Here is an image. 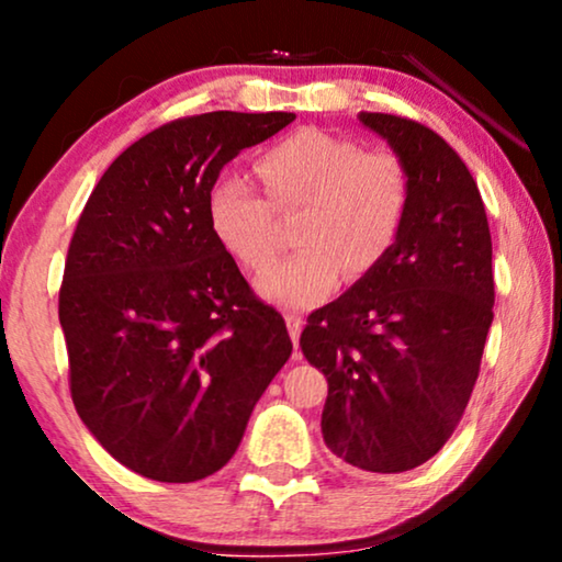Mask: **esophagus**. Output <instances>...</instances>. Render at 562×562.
<instances>
[{
  "instance_id": "34e87169",
  "label": "esophagus",
  "mask_w": 562,
  "mask_h": 562,
  "mask_svg": "<svg viewBox=\"0 0 562 562\" xmlns=\"http://www.w3.org/2000/svg\"><path fill=\"white\" fill-rule=\"evenodd\" d=\"M283 317H286V327H289L291 340H294V348H299V335H302L304 319L299 317V314H294V312H286V314H283ZM296 358H299V352H296Z\"/></svg>"
}]
</instances>
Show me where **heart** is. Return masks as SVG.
<instances>
[{"mask_svg": "<svg viewBox=\"0 0 562 562\" xmlns=\"http://www.w3.org/2000/svg\"><path fill=\"white\" fill-rule=\"evenodd\" d=\"M256 173L268 199L243 176L225 173L206 196L217 243L250 271L276 256V212H299L296 252L266 268L260 294L286 306H314L345 271L363 279L402 240L412 210V173L391 148H363L345 135L302 127L260 153Z\"/></svg>", "mask_w": 562, "mask_h": 562, "instance_id": "obj_1", "label": "heart"}]
</instances>
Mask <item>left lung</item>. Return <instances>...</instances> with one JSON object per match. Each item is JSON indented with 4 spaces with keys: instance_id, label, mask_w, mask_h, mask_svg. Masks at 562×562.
Here are the masks:
<instances>
[{
    "instance_id": "8db88e82",
    "label": "left lung",
    "mask_w": 562,
    "mask_h": 562,
    "mask_svg": "<svg viewBox=\"0 0 562 562\" xmlns=\"http://www.w3.org/2000/svg\"><path fill=\"white\" fill-rule=\"evenodd\" d=\"M360 122L409 166V222L373 273L306 317L299 345L327 375V448L352 471L404 473L437 456L473 394L494 319L491 233L471 171L435 130L383 112Z\"/></svg>"
}]
</instances>
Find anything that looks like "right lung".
<instances>
[{
  "label": "right lung",
  "mask_w": 562,
  "mask_h": 562,
  "mask_svg": "<svg viewBox=\"0 0 562 562\" xmlns=\"http://www.w3.org/2000/svg\"><path fill=\"white\" fill-rule=\"evenodd\" d=\"M294 117L166 122L112 160L74 229L58 291L68 389L89 432L145 479L217 473L294 348L206 220L222 166Z\"/></svg>",
  "instance_id": "obj_1"
}]
</instances>
